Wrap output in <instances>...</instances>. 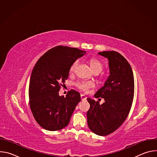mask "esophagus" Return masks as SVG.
<instances>
[{"label":"esophagus","instance_id":"esophagus-1","mask_svg":"<svg viewBox=\"0 0 157 157\" xmlns=\"http://www.w3.org/2000/svg\"><path fill=\"white\" fill-rule=\"evenodd\" d=\"M81 100H82V101H84V100H86V96L84 95V94H81Z\"/></svg>","mask_w":157,"mask_h":157}]
</instances>
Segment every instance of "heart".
I'll return each instance as SVG.
<instances>
[{"instance_id":"1","label":"heart","mask_w":157,"mask_h":157,"mask_svg":"<svg viewBox=\"0 0 157 157\" xmlns=\"http://www.w3.org/2000/svg\"><path fill=\"white\" fill-rule=\"evenodd\" d=\"M89 66H90V68L91 70L93 71V73L97 72L99 73L102 71L103 68V63L98 59L94 58L89 59ZM78 65V61H75L71 66L70 71L73 72L75 70V69L77 68ZM76 86L79 89H80L81 91H82L84 92H87L89 89L94 87L95 86V84L92 81H84L77 82Z\"/></svg>"}]
</instances>
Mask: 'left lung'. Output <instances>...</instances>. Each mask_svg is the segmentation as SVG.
<instances>
[{
  "label": "left lung",
  "mask_w": 157,
  "mask_h": 157,
  "mask_svg": "<svg viewBox=\"0 0 157 157\" xmlns=\"http://www.w3.org/2000/svg\"><path fill=\"white\" fill-rule=\"evenodd\" d=\"M98 54L108 59L110 75L94 94L105 102L100 104L98 101L87 98L90 104L87 119L93 132L105 136L116 131L129 114L134 96V78L130 65L122 55L114 51Z\"/></svg>",
  "instance_id": "left-lung-1"
}]
</instances>
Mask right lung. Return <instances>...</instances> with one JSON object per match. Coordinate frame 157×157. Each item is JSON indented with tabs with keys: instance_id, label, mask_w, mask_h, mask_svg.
Returning a JSON list of instances; mask_svg holds the SVG:
<instances>
[{
	"instance_id": "right-lung-1",
	"label": "right lung",
	"mask_w": 157,
	"mask_h": 157,
	"mask_svg": "<svg viewBox=\"0 0 157 157\" xmlns=\"http://www.w3.org/2000/svg\"><path fill=\"white\" fill-rule=\"evenodd\" d=\"M86 54L85 51L64 46L55 47L36 63L31 74L29 94V104L37 123L50 131L68 125L80 94L71 89L59 96L61 86L68 78L72 64Z\"/></svg>"
}]
</instances>
